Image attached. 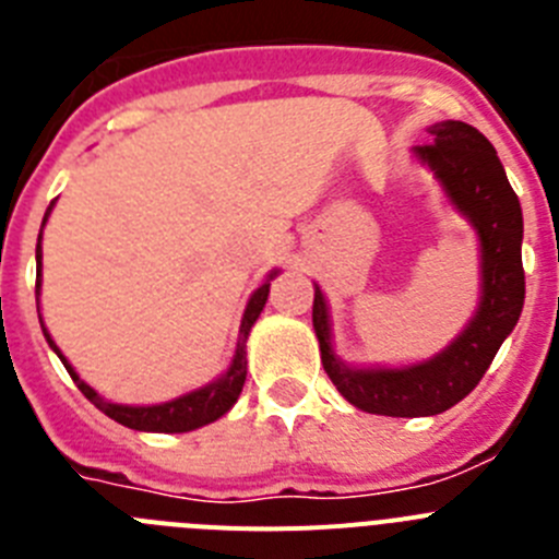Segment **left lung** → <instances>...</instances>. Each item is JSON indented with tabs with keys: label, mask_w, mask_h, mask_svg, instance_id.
Returning a JSON list of instances; mask_svg holds the SVG:
<instances>
[{
	"label": "left lung",
	"mask_w": 559,
	"mask_h": 559,
	"mask_svg": "<svg viewBox=\"0 0 559 559\" xmlns=\"http://www.w3.org/2000/svg\"><path fill=\"white\" fill-rule=\"evenodd\" d=\"M429 135L432 143L416 146L413 157L435 174L479 240V301L463 332L447 349L409 366H349L337 357L330 305L313 285V330L324 371L346 402L373 416L418 418L454 407L479 385L524 307V216L493 143L463 121H438Z\"/></svg>",
	"instance_id": "1"
}]
</instances>
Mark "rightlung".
Listing matches in <instances>:
<instances>
[{"mask_svg":"<svg viewBox=\"0 0 559 559\" xmlns=\"http://www.w3.org/2000/svg\"><path fill=\"white\" fill-rule=\"evenodd\" d=\"M52 207L55 202L46 207L44 224L49 222ZM40 238H44V233L38 235V246H35V271H38V276H35V296H38V299H40V254H44L40 252ZM276 274H280L276 269L271 271V274L263 280V285H260V288L249 296V301H246L243 319H240V330H238V343H235V355L233 360H229L227 371L218 373L216 380L197 388V391H188L182 393V396L168 399V402H160V404H116L110 402V399H105L102 393H96L88 382L80 380V373L74 371V366H71V362L66 360L63 352L58 349V343L52 341V335H49V330L44 326V321H40V330H44L49 349L60 357V362H63L66 371L71 373V380L76 382L82 396L88 399L94 407H99L107 418L124 424V427L130 429H138V432H191V429L204 427V424L218 421V418H222L224 413H229L233 404L238 402L246 382V341H249V332H252L254 321H258L260 313H263L265 299H269L271 280H274ZM38 319H40V305H38Z\"/></svg>","mask_w":559,"mask_h":559,"instance_id":"obj_1","label":"right lung"}]
</instances>
